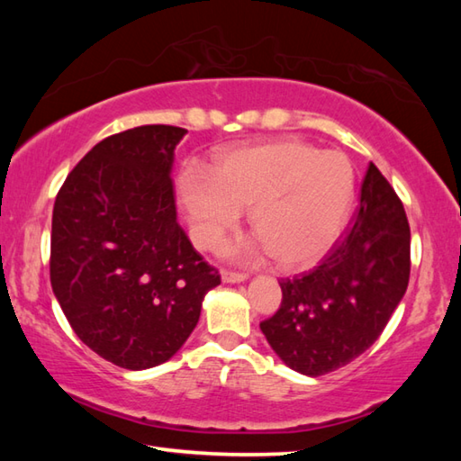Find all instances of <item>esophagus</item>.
Wrapping results in <instances>:
<instances>
[{"instance_id":"obj_1","label":"esophagus","mask_w":461,"mask_h":461,"mask_svg":"<svg viewBox=\"0 0 461 461\" xmlns=\"http://www.w3.org/2000/svg\"><path fill=\"white\" fill-rule=\"evenodd\" d=\"M246 279H248L246 273H236V271H223L221 273L223 283H243Z\"/></svg>"}]
</instances>
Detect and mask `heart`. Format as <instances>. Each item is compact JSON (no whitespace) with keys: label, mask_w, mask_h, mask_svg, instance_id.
Segmentation results:
<instances>
[{"label":"heart","mask_w":461,"mask_h":461,"mask_svg":"<svg viewBox=\"0 0 461 461\" xmlns=\"http://www.w3.org/2000/svg\"><path fill=\"white\" fill-rule=\"evenodd\" d=\"M180 200L195 246L215 251L249 208L256 238L231 256L258 261L276 256L285 269H305L327 256L348 221L355 168L339 150H317L281 139L236 146L218 156L213 172L184 168Z\"/></svg>","instance_id":"1"}]
</instances>
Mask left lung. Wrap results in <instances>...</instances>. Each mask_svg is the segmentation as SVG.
I'll return each instance as SVG.
<instances>
[{"label":"left lung","mask_w":461,"mask_h":461,"mask_svg":"<svg viewBox=\"0 0 461 461\" xmlns=\"http://www.w3.org/2000/svg\"><path fill=\"white\" fill-rule=\"evenodd\" d=\"M410 279V225L393 185L370 162L352 228L307 276L281 281L283 301L261 322L276 355L305 376L348 365L375 345Z\"/></svg>","instance_id":"left-lung-1"}]
</instances>
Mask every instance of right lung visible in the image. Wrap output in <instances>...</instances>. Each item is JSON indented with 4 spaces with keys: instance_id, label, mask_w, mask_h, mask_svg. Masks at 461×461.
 Here are the masks:
<instances>
[{
    "instance_id": "1",
    "label": "right lung",
    "mask_w": 461,
    "mask_h": 461,
    "mask_svg": "<svg viewBox=\"0 0 461 461\" xmlns=\"http://www.w3.org/2000/svg\"><path fill=\"white\" fill-rule=\"evenodd\" d=\"M185 132L146 124L109 136L55 200L53 293L75 335L121 368L170 360L220 285L176 220L170 174Z\"/></svg>"
}]
</instances>
